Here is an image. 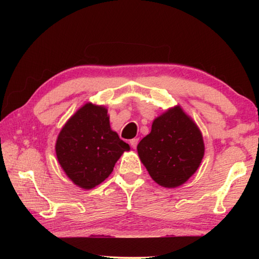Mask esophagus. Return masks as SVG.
Instances as JSON below:
<instances>
[{
	"instance_id": "1",
	"label": "esophagus",
	"mask_w": 259,
	"mask_h": 259,
	"mask_svg": "<svg viewBox=\"0 0 259 259\" xmlns=\"http://www.w3.org/2000/svg\"><path fill=\"white\" fill-rule=\"evenodd\" d=\"M138 138H134V139H131L130 140V145H131V147L133 148H136L137 147V144H138Z\"/></svg>"
}]
</instances>
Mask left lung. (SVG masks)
<instances>
[{
    "mask_svg": "<svg viewBox=\"0 0 259 259\" xmlns=\"http://www.w3.org/2000/svg\"><path fill=\"white\" fill-rule=\"evenodd\" d=\"M137 151L153 181L174 188L198 170L204 143L195 122L181 106H175L153 121L151 133L140 140Z\"/></svg>",
    "mask_w": 259,
    "mask_h": 259,
    "instance_id": "1",
    "label": "left lung"
}]
</instances>
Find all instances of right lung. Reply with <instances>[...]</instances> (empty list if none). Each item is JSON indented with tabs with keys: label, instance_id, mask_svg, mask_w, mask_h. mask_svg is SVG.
<instances>
[{
	"label": "right lung",
	"instance_id": "obj_1",
	"mask_svg": "<svg viewBox=\"0 0 259 259\" xmlns=\"http://www.w3.org/2000/svg\"><path fill=\"white\" fill-rule=\"evenodd\" d=\"M130 147L111 129L107 109L87 103L60 130L56 154L67 177L84 190L103 183Z\"/></svg>",
	"mask_w": 259,
	"mask_h": 259
}]
</instances>
